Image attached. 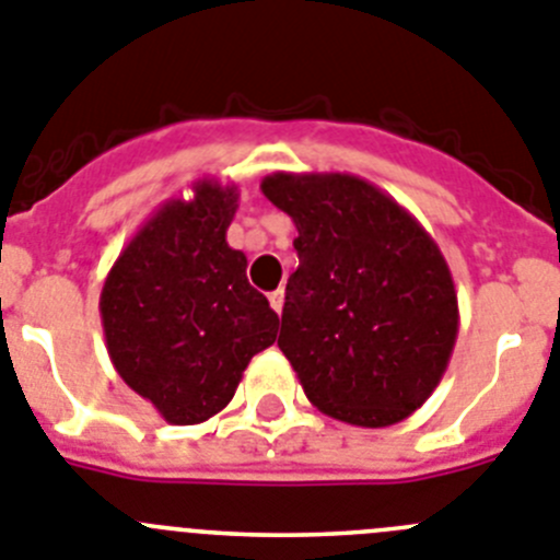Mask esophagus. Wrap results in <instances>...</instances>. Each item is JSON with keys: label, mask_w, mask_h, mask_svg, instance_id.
Listing matches in <instances>:
<instances>
[{"label": "esophagus", "mask_w": 560, "mask_h": 560, "mask_svg": "<svg viewBox=\"0 0 560 560\" xmlns=\"http://www.w3.org/2000/svg\"><path fill=\"white\" fill-rule=\"evenodd\" d=\"M268 299H270V306H273V310L281 315V310H284V290H281V287H279V290L270 292Z\"/></svg>", "instance_id": "34e87169"}]
</instances>
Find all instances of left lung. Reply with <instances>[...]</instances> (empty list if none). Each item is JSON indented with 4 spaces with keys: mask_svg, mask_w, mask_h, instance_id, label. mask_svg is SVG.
Instances as JSON below:
<instances>
[{
    "mask_svg": "<svg viewBox=\"0 0 560 560\" xmlns=\"http://www.w3.org/2000/svg\"><path fill=\"white\" fill-rule=\"evenodd\" d=\"M261 192L295 223L279 349L326 416L405 421L446 374L460 312L438 243L380 186L349 173H273Z\"/></svg>",
    "mask_w": 560,
    "mask_h": 560,
    "instance_id": "8db88e82",
    "label": "left lung"
}]
</instances>
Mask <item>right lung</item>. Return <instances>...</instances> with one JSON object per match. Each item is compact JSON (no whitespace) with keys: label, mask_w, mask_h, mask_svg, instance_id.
<instances>
[{"label":"right lung","mask_w":560,"mask_h":560,"mask_svg":"<svg viewBox=\"0 0 560 560\" xmlns=\"http://www.w3.org/2000/svg\"><path fill=\"white\" fill-rule=\"evenodd\" d=\"M236 200L234 184L195 180L192 198L161 203L130 236L100 292L110 362L167 424L218 416L276 342L279 315L225 240Z\"/></svg>","instance_id":"add662e5"}]
</instances>
